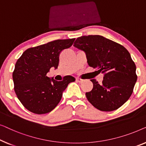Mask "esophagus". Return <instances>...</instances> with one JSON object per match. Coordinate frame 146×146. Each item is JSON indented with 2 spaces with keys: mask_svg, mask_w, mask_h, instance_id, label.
<instances>
[{
  "mask_svg": "<svg viewBox=\"0 0 146 146\" xmlns=\"http://www.w3.org/2000/svg\"><path fill=\"white\" fill-rule=\"evenodd\" d=\"M76 81L79 82V83H82L83 81V79H81V78H76Z\"/></svg>",
  "mask_w": 146,
  "mask_h": 146,
  "instance_id": "34e87169",
  "label": "esophagus"
}]
</instances>
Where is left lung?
Returning a JSON list of instances; mask_svg holds the SVG:
<instances>
[{
  "mask_svg": "<svg viewBox=\"0 0 146 146\" xmlns=\"http://www.w3.org/2000/svg\"><path fill=\"white\" fill-rule=\"evenodd\" d=\"M74 46L85 52L90 67L104 74L100 84L91 79L93 88L86 93L92 105L101 111H113L132 95L137 75L130 53L122 45L99 35L77 38Z\"/></svg>",
  "mask_w": 146,
  "mask_h": 146,
  "instance_id": "8db88e82",
  "label": "left lung"
}]
</instances>
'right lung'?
<instances>
[{
	"mask_svg": "<svg viewBox=\"0 0 146 146\" xmlns=\"http://www.w3.org/2000/svg\"><path fill=\"white\" fill-rule=\"evenodd\" d=\"M75 39L57 40L28 48L16 61L12 73L14 91L26 109L37 114L48 113L56 107L69 83L75 81L67 75L57 81L48 77L57 69L59 54L72 46Z\"/></svg>",
	"mask_w": 146,
	"mask_h": 146,
	"instance_id": "obj_1",
	"label": "right lung"
}]
</instances>
